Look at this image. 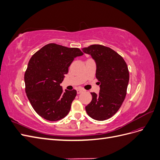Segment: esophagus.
Returning <instances> with one entry per match:
<instances>
[{
	"label": "esophagus",
	"instance_id": "1",
	"mask_svg": "<svg viewBox=\"0 0 160 160\" xmlns=\"http://www.w3.org/2000/svg\"><path fill=\"white\" fill-rule=\"evenodd\" d=\"M77 94H80V93H82V92H83L84 90L82 89H79L77 90Z\"/></svg>",
	"mask_w": 160,
	"mask_h": 160
}]
</instances>
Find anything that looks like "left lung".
<instances>
[{
  "mask_svg": "<svg viewBox=\"0 0 160 160\" xmlns=\"http://www.w3.org/2000/svg\"><path fill=\"white\" fill-rule=\"evenodd\" d=\"M82 50L95 62L100 88L99 94L91 93L92 100L85 110L91 118L104 121L117 113L125 99L129 79L128 65L122 56L109 47L93 45Z\"/></svg>",
  "mask_w": 160,
  "mask_h": 160,
  "instance_id": "obj_1",
  "label": "left lung"
}]
</instances>
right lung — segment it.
Segmentation results:
<instances>
[{
	"label": "right lung",
	"instance_id": "right-lung-1",
	"mask_svg": "<svg viewBox=\"0 0 160 160\" xmlns=\"http://www.w3.org/2000/svg\"><path fill=\"white\" fill-rule=\"evenodd\" d=\"M83 53L78 48L50 43L36 52L25 74V91L33 109L45 119L56 122L69 113L77 91L60 86L69 67Z\"/></svg>",
	"mask_w": 160,
	"mask_h": 160
}]
</instances>
